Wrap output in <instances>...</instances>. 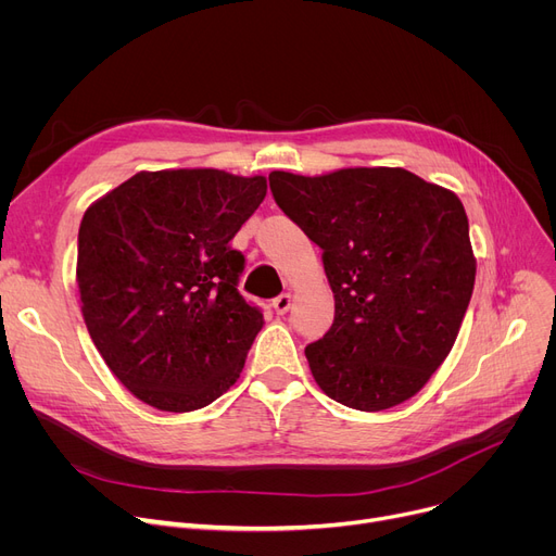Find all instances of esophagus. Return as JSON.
Wrapping results in <instances>:
<instances>
[{"label": "esophagus", "mask_w": 556, "mask_h": 556, "mask_svg": "<svg viewBox=\"0 0 556 556\" xmlns=\"http://www.w3.org/2000/svg\"><path fill=\"white\" fill-rule=\"evenodd\" d=\"M290 302H293V300H290V295H288V293H281L279 298H275V300H273V308H275V313H277V315H286V313H288V308H290Z\"/></svg>", "instance_id": "1"}]
</instances>
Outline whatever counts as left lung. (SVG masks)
<instances>
[{"label": "left lung", "instance_id": "left-lung-1", "mask_svg": "<svg viewBox=\"0 0 556 556\" xmlns=\"http://www.w3.org/2000/svg\"><path fill=\"white\" fill-rule=\"evenodd\" d=\"M268 180L279 210L325 252L336 315L304 349L317 386L365 413L415 396L448 356L473 293L459 198L388 166Z\"/></svg>", "mask_w": 556, "mask_h": 556}]
</instances>
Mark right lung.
Returning a JSON list of instances; mask_svg holds the SVG:
<instances>
[{
    "label": "right lung",
    "mask_w": 556,
    "mask_h": 556,
    "mask_svg": "<svg viewBox=\"0 0 556 556\" xmlns=\"http://www.w3.org/2000/svg\"><path fill=\"white\" fill-rule=\"evenodd\" d=\"M266 189L261 175L143 170L80 220L87 331L112 374L157 410H198L237 383L263 313L239 293L245 256L229 241Z\"/></svg>",
    "instance_id": "right-lung-1"
}]
</instances>
